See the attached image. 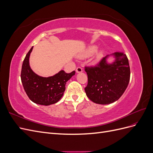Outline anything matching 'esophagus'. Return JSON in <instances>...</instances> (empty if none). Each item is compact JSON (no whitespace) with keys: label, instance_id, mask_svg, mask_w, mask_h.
<instances>
[{"label":"esophagus","instance_id":"1","mask_svg":"<svg viewBox=\"0 0 153 153\" xmlns=\"http://www.w3.org/2000/svg\"><path fill=\"white\" fill-rule=\"evenodd\" d=\"M82 71H83V69H82V68L81 67H78V68L76 69V72L77 73H82Z\"/></svg>","mask_w":153,"mask_h":153}]
</instances>
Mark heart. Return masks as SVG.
<instances>
[{"label": "heart", "mask_w": 153, "mask_h": 153, "mask_svg": "<svg viewBox=\"0 0 153 153\" xmlns=\"http://www.w3.org/2000/svg\"><path fill=\"white\" fill-rule=\"evenodd\" d=\"M97 50H98V47H97L96 45L90 46V47L85 51L84 53L81 55L80 57L84 58V57H87L91 56V55H93L96 52ZM103 55H104V52L103 50L98 51V52H97V53L96 55V61H100V60L103 57Z\"/></svg>", "instance_id": "heart-1"}]
</instances>
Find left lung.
Wrapping results in <instances>:
<instances>
[{"instance_id":"8db88e82","label":"left lung","mask_w":153,"mask_h":153,"mask_svg":"<svg viewBox=\"0 0 153 153\" xmlns=\"http://www.w3.org/2000/svg\"><path fill=\"white\" fill-rule=\"evenodd\" d=\"M110 55L115 59L112 63L107 62L110 55H106L96 66L85 68L88 76L85 93L97 104L108 105L118 100L129 82L130 68L126 55L115 52Z\"/></svg>"}]
</instances>
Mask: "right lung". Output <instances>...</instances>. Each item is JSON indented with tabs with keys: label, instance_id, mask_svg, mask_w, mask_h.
<instances>
[{
	"label": "right lung",
	"instance_id": "obj_1",
	"mask_svg": "<svg viewBox=\"0 0 153 153\" xmlns=\"http://www.w3.org/2000/svg\"><path fill=\"white\" fill-rule=\"evenodd\" d=\"M33 47L27 53L22 64L21 80L29 99L36 104L48 106L57 103L66 89V82L75 75V71L66 73L61 70L49 77L36 74L29 65V57Z\"/></svg>",
	"mask_w": 153,
	"mask_h": 153
}]
</instances>
